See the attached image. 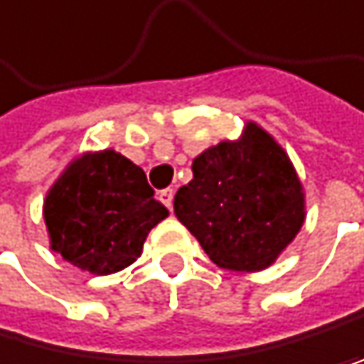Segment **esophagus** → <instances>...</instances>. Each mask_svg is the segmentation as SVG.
<instances>
[{"label": "esophagus", "instance_id": "esophagus-1", "mask_svg": "<svg viewBox=\"0 0 364 364\" xmlns=\"http://www.w3.org/2000/svg\"><path fill=\"white\" fill-rule=\"evenodd\" d=\"M173 196H175V191L173 189H164V191H159V200H161V205L164 207H173Z\"/></svg>", "mask_w": 364, "mask_h": 364}]
</instances>
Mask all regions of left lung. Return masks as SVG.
<instances>
[{
    "instance_id": "1",
    "label": "left lung",
    "mask_w": 364,
    "mask_h": 364,
    "mask_svg": "<svg viewBox=\"0 0 364 364\" xmlns=\"http://www.w3.org/2000/svg\"><path fill=\"white\" fill-rule=\"evenodd\" d=\"M193 180L173 207L207 257L225 270L270 268L306 218L304 186L288 153L257 123L193 159Z\"/></svg>"
}]
</instances>
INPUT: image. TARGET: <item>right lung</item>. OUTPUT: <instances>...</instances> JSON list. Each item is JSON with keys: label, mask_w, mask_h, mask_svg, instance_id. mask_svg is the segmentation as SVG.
Returning a JSON list of instances; mask_svg holds the SVG:
<instances>
[{"label": "right lung", "mask_w": 364, "mask_h": 364, "mask_svg": "<svg viewBox=\"0 0 364 364\" xmlns=\"http://www.w3.org/2000/svg\"><path fill=\"white\" fill-rule=\"evenodd\" d=\"M51 250L92 274H112L141 257L144 241L168 209L146 173L117 151L82 153L44 198Z\"/></svg>", "instance_id": "right-lung-1"}]
</instances>
